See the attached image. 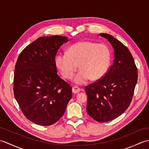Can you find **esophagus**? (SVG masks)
Here are the masks:
<instances>
[{
	"label": "esophagus",
	"mask_w": 149,
	"mask_h": 149,
	"mask_svg": "<svg viewBox=\"0 0 149 149\" xmlns=\"http://www.w3.org/2000/svg\"><path fill=\"white\" fill-rule=\"evenodd\" d=\"M81 89H79L77 86H74L73 88H72V92H73L74 94H77L79 92H80Z\"/></svg>",
	"instance_id": "esophagus-1"
}]
</instances>
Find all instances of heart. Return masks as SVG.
Returning <instances> with one entry per match:
<instances>
[{
    "label": "heart",
    "instance_id": "1",
    "mask_svg": "<svg viewBox=\"0 0 149 149\" xmlns=\"http://www.w3.org/2000/svg\"><path fill=\"white\" fill-rule=\"evenodd\" d=\"M55 62L62 75L68 79L74 77L79 67L81 70L74 82L84 85L91 78L96 81L104 76L110 63V51L104 44L83 40L72 45L68 53L58 54Z\"/></svg>",
    "mask_w": 149,
    "mask_h": 149
}]
</instances>
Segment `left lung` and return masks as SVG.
<instances>
[{
	"instance_id": "8db88e82",
	"label": "left lung",
	"mask_w": 149,
	"mask_h": 149,
	"mask_svg": "<svg viewBox=\"0 0 149 149\" xmlns=\"http://www.w3.org/2000/svg\"><path fill=\"white\" fill-rule=\"evenodd\" d=\"M100 36L112 45L114 60L104 77L86 86V110L96 121L106 123L121 115L130 106L138 80V70L127 47L108 33Z\"/></svg>"
}]
</instances>
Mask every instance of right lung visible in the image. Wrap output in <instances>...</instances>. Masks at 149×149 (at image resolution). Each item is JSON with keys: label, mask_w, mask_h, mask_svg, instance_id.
<instances>
[{"label": "right lung", "mask_w": 149, "mask_h": 149, "mask_svg": "<svg viewBox=\"0 0 149 149\" xmlns=\"http://www.w3.org/2000/svg\"><path fill=\"white\" fill-rule=\"evenodd\" d=\"M68 37H40L27 46L17 60L14 95L26 118L50 126L63 115L72 98V88L57 74L55 56Z\"/></svg>", "instance_id": "obj_1"}]
</instances>
